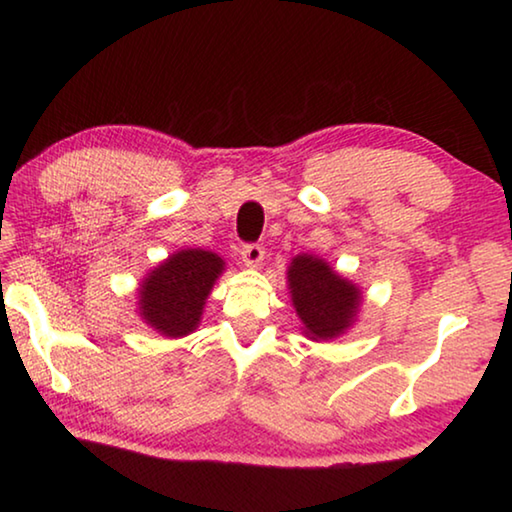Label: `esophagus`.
Returning a JSON list of instances; mask_svg holds the SVG:
<instances>
[{"instance_id": "esophagus-1", "label": "esophagus", "mask_w": 512, "mask_h": 512, "mask_svg": "<svg viewBox=\"0 0 512 512\" xmlns=\"http://www.w3.org/2000/svg\"><path fill=\"white\" fill-rule=\"evenodd\" d=\"M264 255H266V250H264V246H259V244H250V246H244V250H241V259H244V264L250 266V268L262 266Z\"/></svg>"}]
</instances>
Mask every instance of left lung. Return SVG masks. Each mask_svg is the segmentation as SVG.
<instances>
[{
    "label": "left lung",
    "mask_w": 512,
    "mask_h": 512,
    "mask_svg": "<svg viewBox=\"0 0 512 512\" xmlns=\"http://www.w3.org/2000/svg\"><path fill=\"white\" fill-rule=\"evenodd\" d=\"M291 305L311 341H334L359 320L363 291L323 257L300 253L287 268Z\"/></svg>",
    "instance_id": "left-lung-1"
}]
</instances>
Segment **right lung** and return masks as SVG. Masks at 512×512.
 <instances>
[{
  "label": "right lung",
  "mask_w": 512,
  "mask_h": 512,
  "mask_svg": "<svg viewBox=\"0 0 512 512\" xmlns=\"http://www.w3.org/2000/svg\"><path fill=\"white\" fill-rule=\"evenodd\" d=\"M223 271V257L212 250L180 248L171 253L137 287V314L142 323L167 339L196 332L205 302Z\"/></svg>",
  "instance_id": "obj_1"
}]
</instances>
